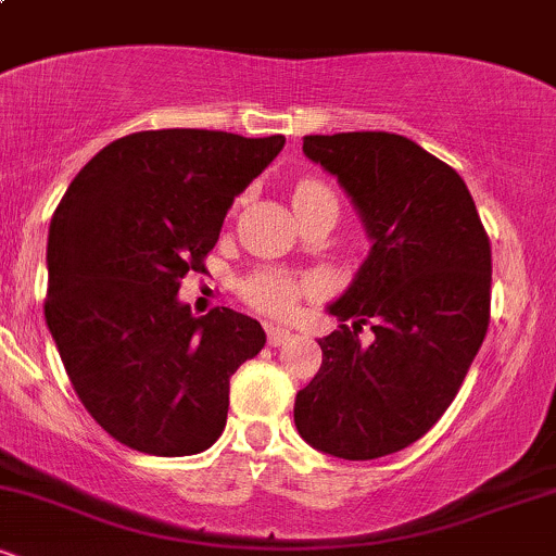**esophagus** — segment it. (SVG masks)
I'll return each instance as SVG.
<instances>
[{"label": "esophagus", "mask_w": 556, "mask_h": 556, "mask_svg": "<svg viewBox=\"0 0 556 556\" xmlns=\"http://www.w3.org/2000/svg\"><path fill=\"white\" fill-rule=\"evenodd\" d=\"M290 337V329L277 327V324H266V340H269L271 348H279V344H285Z\"/></svg>", "instance_id": "esophagus-1"}]
</instances>
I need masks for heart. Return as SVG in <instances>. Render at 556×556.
Instances as JSON below:
<instances>
[{
  "mask_svg": "<svg viewBox=\"0 0 556 556\" xmlns=\"http://www.w3.org/2000/svg\"><path fill=\"white\" fill-rule=\"evenodd\" d=\"M314 201H334V193L329 190V185L321 180H300L295 185V193H292V203L303 206V203ZM337 203V201H334ZM316 282L305 274H290L282 269H258L251 277H245L240 282V295L253 305V308L264 311L271 316H287L295 303L308 292H314Z\"/></svg>",
  "mask_w": 556,
  "mask_h": 556,
  "instance_id": "b5f03b06",
  "label": "heart"
}]
</instances>
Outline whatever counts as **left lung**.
<instances>
[{
  "label": "left lung",
  "mask_w": 556,
  "mask_h": 556,
  "mask_svg": "<svg viewBox=\"0 0 556 556\" xmlns=\"http://www.w3.org/2000/svg\"><path fill=\"white\" fill-rule=\"evenodd\" d=\"M303 154L342 185L371 251L329 305L342 324L318 340L295 426L318 452L376 460L418 442L460 392L489 329V235L463 177L410 138L305 136ZM366 323L371 343L357 337Z\"/></svg>",
  "instance_id": "8db88e82"
}]
</instances>
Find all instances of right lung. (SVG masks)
I'll return each instance as SVG.
<instances>
[{
	"label": "right lung",
	"instance_id": "right-lung-1",
	"mask_svg": "<svg viewBox=\"0 0 556 556\" xmlns=\"http://www.w3.org/2000/svg\"><path fill=\"white\" fill-rule=\"evenodd\" d=\"M285 136L143 130L83 167L49 225L43 316L83 407L130 450L182 457L222 437L229 376L261 353L256 318L177 300Z\"/></svg>",
	"mask_w": 556,
	"mask_h": 556
}]
</instances>
